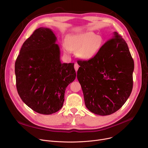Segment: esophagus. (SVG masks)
Segmentation results:
<instances>
[{"label": "esophagus", "instance_id": "1", "mask_svg": "<svg viewBox=\"0 0 148 148\" xmlns=\"http://www.w3.org/2000/svg\"><path fill=\"white\" fill-rule=\"evenodd\" d=\"M79 67V65L77 64H75L74 65V68H75V70L76 72L77 71V70H78Z\"/></svg>", "mask_w": 148, "mask_h": 148}]
</instances>
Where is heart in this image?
<instances>
[{
  "label": "heart",
  "mask_w": 148,
  "mask_h": 148,
  "mask_svg": "<svg viewBox=\"0 0 148 148\" xmlns=\"http://www.w3.org/2000/svg\"><path fill=\"white\" fill-rule=\"evenodd\" d=\"M103 42L101 36L92 32H84L68 36L64 44V50L66 54H69L71 51L78 53L80 58L87 60L95 55L101 47Z\"/></svg>",
  "instance_id": "heart-1"
}]
</instances>
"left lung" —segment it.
I'll list each match as a JSON object with an SVG mask.
<instances>
[{"instance_id": "obj_1", "label": "left lung", "mask_w": 148, "mask_h": 148, "mask_svg": "<svg viewBox=\"0 0 148 148\" xmlns=\"http://www.w3.org/2000/svg\"><path fill=\"white\" fill-rule=\"evenodd\" d=\"M88 60H79L77 79L84 103L94 114L118 111L129 98L133 86L134 60L127 42L117 32Z\"/></svg>"}]
</instances>
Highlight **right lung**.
I'll return each instance as SVG.
<instances>
[{"label":"right lung","instance_id":"right-lung-1","mask_svg":"<svg viewBox=\"0 0 148 148\" xmlns=\"http://www.w3.org/2000/svg\"><path fill=\"white\" fill-rule=\"evenodd\" d=\"M56 40L51 29H36L23 43L15 63L20 97L34 111L43 114L60 109L65 89L76 77L73 63H61Z\"/></svg>","mask_w":148,"mask_h":148}]
</instances>
